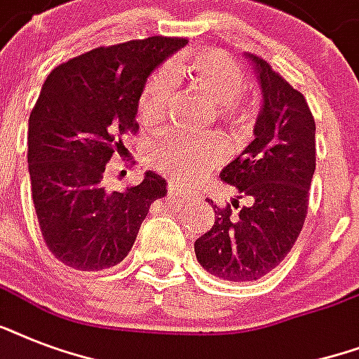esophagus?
<instances>
[{"mask_svg": "<svg viewBox=\"0 0 359 359\" xmlns=\"http://www.w3.org/2000/svg\"><path fill=\"white\" fill-rule=\"evenodd\" d=\"M169 199H171V201H173L175 205H182V203H184V199H182V197L179 196V191L175 190L173 186H171V190H169Z\"/></svg>", "mask_w": 359, "mask_h": 359, "instance_id": "obj_1", "label": "esophagus"}]
</instances>
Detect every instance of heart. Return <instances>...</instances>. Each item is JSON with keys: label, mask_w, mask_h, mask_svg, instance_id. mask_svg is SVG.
<instances>
[{"label": "heart", "mask_w": 359, "mask_h": 359, "mask_svg": "<svg viewBox=\"0 0 359 359\" xmlns=\"http://www.w3.org/2000/svg\"><path fill=\"white\" fill-rule=\"evenodd\" d=\"M180 69L190 87L207 102L216 104L214 115L222 123L235 128H248L253 121L255 108L250 98L242 97L245 78L242 69L229 53L208 48L182 61ZM173 95V81L168 72H156L147 80L140 95V119L158 123L162 119ZM225 152L224 141L216 135L180 137L163 135L149 147V162L162 173L179 180H188L205 168L222 162Z\"/></svg>", "instance_id": "obj_1"}]
</instances>
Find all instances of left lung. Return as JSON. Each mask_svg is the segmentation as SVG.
I'll return each instance as SVG.
<instances>
[{
    "label": "left lung",
    "mask_w": 359,
    "mask_h": 359,
    "mask_svg": "<svg viewBox=\"0 0 359 359\" xmlns=\"http://www.w3.org/2000/svg\"><path fill=\"white\" fill-rule=\"evenodd\" d=\"M262 93L255 140L222 169L219 179L235 186L238 198L214 208L210 231L194 250L208 273L225 281H255L283 261L306 222L317 149L315 119L306 98L262 57L248 53ZM238 208V213L232 208Z\"/></svg>",
    "instance_id": "1"
}]
</instances>
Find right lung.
Listing matches in <instances>:
<instances>
[{
    "instance_id": "right-lung-1",
    "label": "right lung",
    "mask_w": 359,
    "mask_h": 359,
    "mask_svg": "<svg viewBox=\"0 0 359 359\" xmlns=\"http://www.w3.org/2000/svg\"><path fill=\"white\" fill-rule=\"evenodd\" d=\"M186 39L149 36L81 53L50 72L29 115L31 196L48 250L67 266L97 272L128 255L143 219L168 194L147 171L137 186L106 191V163L135 134L140 95Z\"/></svg>"
}]
</instances>
